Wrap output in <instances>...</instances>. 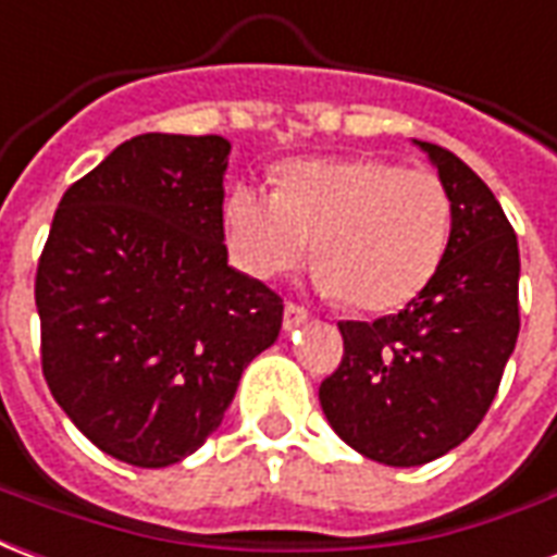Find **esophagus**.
I'll return each instance as SVG.
<instances>
[{
	"instance_id": "34e87169",
	"label": "esophagus",
	"mask_w": 557,
	"mask_h": 557,
	"mask_svg": "<svg viewBox=\"0 0 557 557\" xmlns=\"http://www.w3.org/2000/svg\"><path fill=\"white\" fill-rule=\"evenodd\" d=\"M284 332H294L296 326H302V323H308V311L306 308L294 306V302H287L284 306Z\"/></svg>"
}]
</instances>
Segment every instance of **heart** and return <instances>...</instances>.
I'll return each instance as SVG.
<instances>
[{"label": "heart", "instance_id": "obj_1", "mask_svg": "<svg viewBox=\"0 0 557 557\" xmlns=\"http://www.w3.org/2000/svg\"><path fill=\"white\" fill-rule=\"evenodd\" d=\"M234 261L273 278L306 258L318 287L359 311H395L440 270L450 198L436 174L388 160H308L278 189L239 184L225 201Z\"/></svg>", "mask_w": 557, "mask_h": 557}]
</instances>
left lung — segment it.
<instances>
[{
	"label": "left lung",
	"instance_id": "8db88e82",
	"mask_svg": "<svg viewBox=\"0 0 557 557\" xmlns=\"http://www.w3.org/2000/svg\"><path fill=\"white\" fill-rule=\"evenodd\" d=\"M450 198L440 270L404 311L338 323L344 359L323 416L368 460L424 466L484 421L519 335V246L490 186L450 150L412 139Z\"/></svg>",
	"mask_w": 557,
	"mask_h": 557
}]
</instances>
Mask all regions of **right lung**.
<instances>
[{"label": "right lung", "instance_id": "1", "mask_svg": "<svg viewBox=\"0 0 557 557\" xmlns=\"http://www.w3.org/2000/svg\"><path fill=\"white\" fill-rule=\"evenodd\" d=\"M231 141L145 133L64 193L35 278L40 362L97 448L139 469L186 460L222 424L282 299L228 263Z\"/></svg>", "mask_w": 557, "mask_h": 557}]
</instances>
